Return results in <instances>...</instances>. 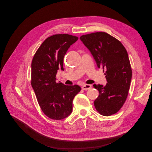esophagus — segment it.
I'll return each mask as SVG.
<instances>
[{"label":"esophagus","mask_w":152,"mask_h":152,"mask_svg":"<svg viewBox=\"0 0 152 152\" xmlns=\"http://www.w3.org/2000/svg\"><path fill=\"white\" fill-rule=\"evenodd\" d=\"M91 87H92V86L91 84H84L82 86V89L83 90H88L91 88Z\"/></svg>","instance_id":"esophagus-1"}]
</instances>
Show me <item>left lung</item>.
Returning a JSON list of instances; mask_svg holds the SVG:
<instances>
[{"mask_svg": "<svg viewBox=\"0 0 152 152\" xmlns=\"http://www.w3.org/2000/svg\"><path fill=\"white\" fill-rule=\"evenodd\" d=\"M80 39L98 67L105 71L107 84L93 86L99 93L94 107L102 115H112L122 108L129 90L132 70L127 50L120 41L105 32L84 35Z\"/></svg>", "mask_w": 152, "mask_h": 152, "instance_id": "obj_1", "label": "left lung"}]
</instances>
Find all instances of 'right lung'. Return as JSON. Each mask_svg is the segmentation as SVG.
Segmentation results:
<instances>
[{"mask_svg":"<svg viewBox=\"0 0 152 152\" xmlns=\"http://www.w3.org/2000/svg\"><path fill=\"white\" fill-rule=\"evenodd\" d=\"M77 37L56 34L45 39L31 62V86L41 110L54 120H62L72 112V102L80 91L78 85L66 86L56 82L59 68L64 70V56Z\"/></svg>","mask_w":152,"mask_h":152,"instance_id":"add662e5","label":"right lung"}]
</instances>
